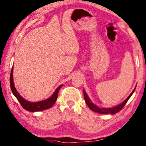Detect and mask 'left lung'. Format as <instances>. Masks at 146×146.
Segmentation results:
<instances>
[{
  "label": "left lung",
  "instance_id": "8db88e82",
  "mask_svg": "<svg viewBox=\"0 0 146 146\" xmlns=\"http://www.w3.org/2000/svg\"><path fill=\"white\" fill-rule=\"evenodd\" d=\"M135 89V87L134 88V89L133 90V91L131 93V94L128 96V98H126L124 101H123L122 103L118 104L116 106H113V107L111 108H103V107H99V106H96V104H94L93 102L91 101V99H90L89 96H88L87 94L86 93V92L85 91V90H83V93H84V98H85V100L86 102V103L89 106L90 109L93 111L95 112H98V113L102 114H114L118 112L120 110H122V108L124 107V106L126 104L127 101L129 100V98L131 97V96L132 95V94L134 93V92Z\"/></svg>",
  "mask_w": 146,
  "mask_h": 146
}]
</instances>
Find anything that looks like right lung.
Segmentation results:
<instances>
[{
    "label": "right lung",
    "instance_id": "obj_1",
    "mask_svg": "<svg viewBox=\"0 0 146 146\" xmlns=\"http://www.w3.org/2000/svg\"><path fill=\"white\" fill-rule=\"evenodd\" d=\"M10 85H11V91L12 93L14 95V96L17 98V100L19 101V102L21 104L22 107L24 109L28 110L30 112H38V111H42V110H44L48 109L52 107V106L55 104V101H56L57 96H58V93L59 91V89H61V87H63V85H59L58 87L57 88L54 93L50 97L47 98L46 100H41V101L38 102H30L24 99L23 97H22L21 95L18 93L17 90L14 87V84L13 81V67H12L11 76H10Z\"/></svg>",
    "mask_w": 146,
    "mask_h": 146
}]
</instances>
